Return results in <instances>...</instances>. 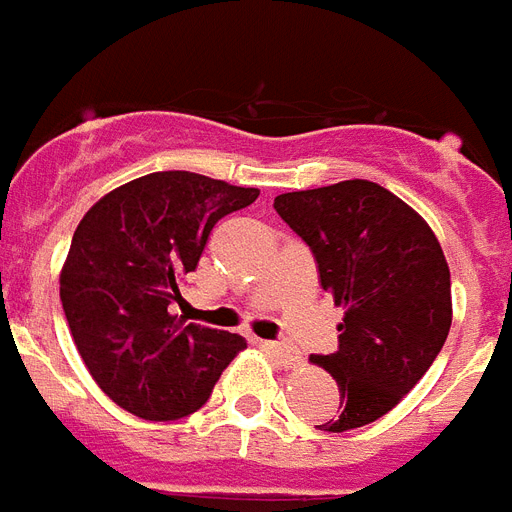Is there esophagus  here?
<instances>
[{
    "label": "esophagus",
    "mask_w": 512,
    "mask_h": 512,
    "mask_svg": "<svg viewBox=\"0 0 512 512\" xmlns=\"http://www.w3.org/2000/svg\"><path fill=\"white\" fill-rule=\"evenodd\" d=\"M260 343H263V349H268L270 354H276L278 362L286 364V367L299 362V354H296V349L291 346V343H278V341H260Z\"/></svg>",
    "instance_id": "esophagus-1"
}]
</instances>
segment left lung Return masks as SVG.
I'll return each instance as SVG.
<instances>
[{"label":"left lung","mask_w":512,"mask_h":512,"mask_svg":"<svg viewBox=\"0 0 512 512\" xmlns=\"http://www.w3.org/2000/svg\"><path fill=\"white\" fill-rule=\"evenodd\" d=\"M276 210L315 255L320 286L343 307L338 351L309 356L341 390L322 432L377 422L440 354L453 322L450 268L435 231L367 179L286 192Z\"/></svg>","instance_id":"8db88e82"}]
</instances>
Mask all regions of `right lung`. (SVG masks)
Here are the masks:
<instances>
[{
    "instance_id": "obj_1",
    "label": "right lung",
    "mask_w": 512,
    "mask_h": 512,
    "mask_svg": "<svg viewBox=\"0 0 512 512\" xmlns=\"http://www.w3.org/2000/svg\"><path fill=\"white\" fill-rule=\"evenodd\" d=\"M260 195L192 171H156L106 192L77 223L59 296L77 354L119 409L174 422L203 409L247 341L171 315L210 231Z\"/></svg>"
}]
</instances>
